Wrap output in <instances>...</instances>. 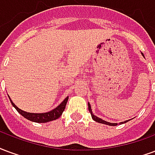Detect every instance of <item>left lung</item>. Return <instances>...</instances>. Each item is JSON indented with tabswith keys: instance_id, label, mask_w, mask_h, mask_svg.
Instances as JSON below:
<instances>
[{
	"instance_id": "8db88e82",
	"label": "left lung",
	"mask_w": 155,
	"mask_h": 155,
	"mask_svg": "<svg viewBox=\"0 0 155 155\" xmlns=\"http://www.w3.org/2000/svg\"><path fill=\"white\" fill-rule=\"evenodd\" d=\"M142 55L144 56V54H142ZM88 110H89V111H90V113H91V118L94 120L95 121H97V122H98V123H101V124H105V125H113V126H115V125H117V123L108 122V121H106V120H102V119H101V118L97 117V116H95L94 114L92 113L91 105H90V103H89V102H88ZM128 120H125V121H122V122H120V124H124V123L128 122Z\"/></svg>"
}]
</instances>
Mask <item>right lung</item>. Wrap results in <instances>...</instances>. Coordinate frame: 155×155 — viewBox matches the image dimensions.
I'll use <instances>...</instances> for the list:
<instances>
[{"label":"right lung","instance_id":"obj_1","mask_svg":"<svg viewBox=\"0 0 155 155\" xmlns=\"http://www.w3.org/2000/svg\"><path fill=\"white\" fill-rule=\"evenodd\" d=\"M9 98H10V101H11L12 106L15 108V110H17L21 116H24L25 119L29 120L30 121L37 123L48 122V121L54 120H57L58 118H59L61 115L64 112L65 107H66L67 101L68 100V97H67L57 107H55L54 109H53L50 111H48V112H45V113H30V112L24 111L21 109H20L19 107H17L15 105L13 101H11L10 97H9Z\"/></svg>","mask_w":155,"mask_h":155}]
</instances>
